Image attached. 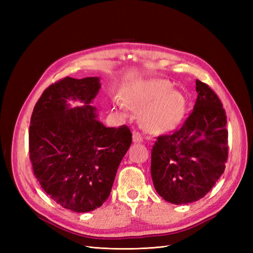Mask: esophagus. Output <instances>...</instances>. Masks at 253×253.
<instances>
[{
  "mask_svg": "<svg viewBox=\"0 0 253 253\" xmlns=\"http://www.w3.org/2000/svg\"><path fill=\"white\" fill-rule=\"evenodd\" d=\"M133 141H134V142H142V141H143V137H142L141 133H139V132H134Z\"/></svg>",
  "mask_w": 253,
  "mask_h": 253,
  "instance_id": "obj_1",
  "label": "esophagus"
}]
</instances>
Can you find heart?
<instances>
[{"label":"heart","mask_w":253,"mask_h":253,"mask_svg":"<svg viewBox=\"0 0 253 253\" xmlns=\"http://www.w3.org/2000/svg\"><path fill=\"white\" fill-rule=\"evenodd\" d=\"M137 111L142 109V126L152 133L171 131L183 117L186 99L178 91L171 90L169 82L153 79L140 83L128 98Z\"/></svg>","instance_id":"1"}]
</instances>
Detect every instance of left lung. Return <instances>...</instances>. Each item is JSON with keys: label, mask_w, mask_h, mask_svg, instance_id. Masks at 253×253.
<instances>
[{"label": "left lung", "mask_w": 253, "mask_h": 253, "mask_svg": "<svg viewBox=\"0 0 253 253\" xmlns=\"http://www.w3.org/2000/svg\"><path fill=\"white\" fill-rule=\"evenodd\" d=\"M193 111L181 126L157 137L151 175L157 193L175 205L203 198L224 173L228 158L227 116L212 88L196 80Z\"/></svg>", "instance_id": "8db88e82"}]
</instances>
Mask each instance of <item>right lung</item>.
Listing matches in <instances>:
<instances>
[{
	"label": "right lung",
	"mask_w": 253,
	"mask_h": 253,
	"mask_svg": "<svg viewBox=\"0 0 253 253\" xmlns=\"http://www.w3.org/2000/svg\"><path fill=\"white\" fill-rule=\"evenodd\" d=\"M97 77H65L37 101L30 118L29 158L34 174L51 200L74 212L99 208L110 196L122 158L132 143L127 126L106 127L89 103ZM68 100L86 103L70 109Z\"/></svg>",
	"instance_id": "obj_1"
}]
</instances>
